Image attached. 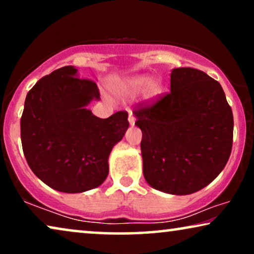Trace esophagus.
Masks as SVG:
<instances>
[{
	"label": "esophagus",
	"instance_id": "34e87169",
	"mask_svg": "<svg viewBox=\"0 0 254 254\" xmlns=\"http://www.w3.org/2000/svg\"><path fill=\"white\" fill-rule=\"evenodd\" d=\"M128 121H129L130 126H134L135 125V116L133 114V112L129 111V116H128Z\"/></svg>",
	"mask_w": 254,
	"mask_h": 254
}]
</instances>
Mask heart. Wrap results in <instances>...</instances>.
<instances>
[{
  "instance_id": "heart-1",
  "label": "heart",
  "mask_w": 254,
  "mask_h": 254,
  "mask_svg": "<svg viewBox=\"0 0 254 254\" xmlns=\"http://www.w3.org/2000/svg\"><path fill=\"white\" fill-rule=\"evenodd\" d=\"M112 88L118 95L127 97V98H134L144 92L148 98H152L159 92L158 82L152 81L150 76L148 75H136L131 77L123 78L113 83Z\"/></svg>"
}]
</instances>
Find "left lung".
Masks as SVG:
<instances>
[{"label":"left lung","instance_id":"left-lung-1","mask_svg":"<svg viewBox=\"0 0 254 254\" xmlns=\"http://www.w3.org/2000/svg\"><path fill=\"white\" fill-rule=\"evenodd\" d=\"M144 179L173 195L202 190L231 154L234 117L217 81L194 68L171 71V91L134 111Z\"/></svg>","mask_w":254,"mask_h":254}]
</instances>
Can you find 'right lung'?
<instances>
[{
  "instance_id": "add662e5",
  "label": "right lung",
  "mask_w": 254,
  "mask_h": 254,
  "mask_svg": "<svg viewBox=\"0 0 254 254\" xmlns=\"http://www.w3.org/2000/svg\"><path fill=\"white\" fill-rule=\"evenodd\" d=\"M65 65L40 78L26 95L20 119L24 156L51 189L82 193L102 185L109 156L128 129V113L100 119L86 109L99 100L95 82Z\"/></svg>"
}]
</instances>
